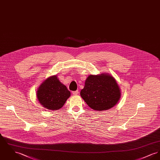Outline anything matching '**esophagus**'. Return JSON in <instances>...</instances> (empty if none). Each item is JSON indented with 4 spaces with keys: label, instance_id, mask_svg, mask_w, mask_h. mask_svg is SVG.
<instances>
[{
    "label": "esophagus",
    "instance_id": "1",
    "mask_svg": "<svg viewBox=\"0 0 160 160\" xmlns=\"http://www.w3.org/2000/svg\"><path fill=\"white\" fill-rule=\"evenodd\" d=\"M78 93H79V91H78V90H76V91H73V92H72V93H73V95H78Z\"/></svg>",
    "mask_w": 160,
    "mask_h": 160
}]
</instances>
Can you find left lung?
I'll return each mask as SVG.
<instances>
[{
	"mask_svg": "<svg viewBox=\"0 0 160 160\" xmlns=\"http://www.w3.org/2000/svg\"><path fill=\"white\" fill-rule=\"evenodd\" d=\"M81 96L95 110H106L117 104L121 92L115 79L110 75H90L85 80Z\"/></svg>",
	"mask_w": 160,
	"mask_h": 160,
	"instance_id": "left-lung-1",
	"label": "left lung"
}]
</instances>
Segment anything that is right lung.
Listing matches in <instances>:
<instances>
[{
  "label": "right lung",
  "mask_w": 160,
  "mask_h": 160,
  "mask_svg": "<svg viewBox=\"0 0 160 160\" xmlns=\"http://www.w3.org/2000/svg\"><path fill=\"white\" fill-rule=\"evenodd\" d=\"M70 96V91L56 76L47 79L37 92V98L41 105L52 110L62 108Z\"/></svg>",
  "instance_id": "1"
}]
</instances>
